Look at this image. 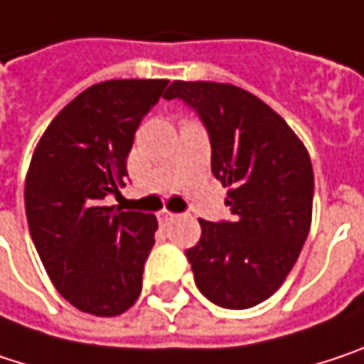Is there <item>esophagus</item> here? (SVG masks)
I'll list each match as a JSON object with an SVG mask.
<instances>
[{
	"label": "esophagus",
	"mask_w": 364,
	"mask_h": 364,
	"mask_svg": "<svg viewBox=\"0 0 364 364\" xmlns=\"http://www.w3.org/2000/svg\"><path fill=\"white\" fill-rule=\"evenodd\" d=\"M176 218H178V213H171V211H167V209L159 211V220L163 224H169V222H173Z\"/></svg>",
	"instance_id": "obj_1"
}]
</instances>
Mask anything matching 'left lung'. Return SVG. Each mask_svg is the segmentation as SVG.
Instances as JSON below:
<instances>
[{
	"label": "left lung",
	"mask_w": 364,
	"mask_h": 364,
	"mask_svg": "<svg viewBox=\"0 0 364 364\" xmlns=\"http://www.w3.org/2000/svg\"><path fill=\"white\" fill-rule=\"evenodd\" d=\"M165 98H180L199 114L211 173L230 186L232 220H199L201 239L186 250L195 283L222 308L257 306L283 285L310 230L308 151L283 117L237 85L173 81Z\"/></svg>",
	"instance_id": "obj_1"
}]
</instances>
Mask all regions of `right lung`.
I'll return each instance as SVG.
<instances>
[{
  "label": "right lung",
  "instance_id": "add662e5",
  "mask_svg": "<svg viewBox=\"0 0 364 364\" xmlns=\"http://www.w3.org/2000/svg\"><path fill=\"white\" fill-rule=\"evenodd\" d=\"M165 87L167 79L96 83L54 117L33 153L31 239L58 294L81 312L117 316L142 291L157 218L102 201L123 186L134 134Z\"/></svg>",
  "mask_w": 364,
  "mask_h": 364
}]
</instances>
